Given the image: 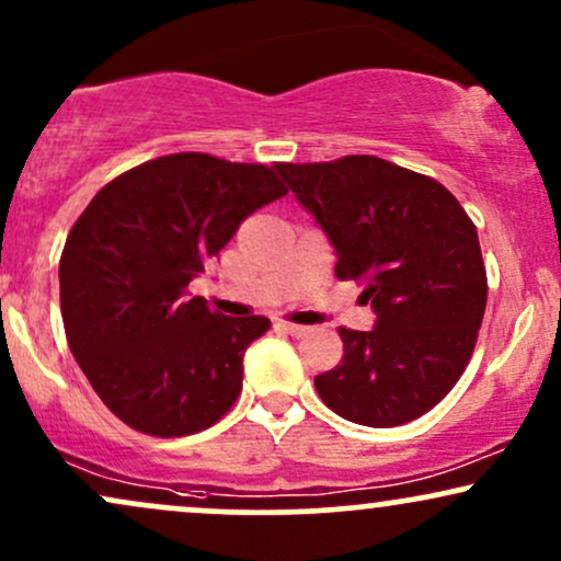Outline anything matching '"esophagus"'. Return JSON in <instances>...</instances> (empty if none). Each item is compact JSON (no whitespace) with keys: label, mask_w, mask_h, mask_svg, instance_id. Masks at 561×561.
Instances as JSON below:
<instances>
[{"label":"esophagus","mask_w":561,"mask_h":561,"mask_svg":"<svg viewBox=\"0 0 561 561\" xmlns=\"http://www.w3.org/2000/svg\"><path fill=\"white\" fill-rule=\"evenodd\" d=\"M276 330H282L289 337H306L311 332V327H300V324H289V321H276Z\"/></svg>","instance_id":"esophagus-1"}]
</instances>
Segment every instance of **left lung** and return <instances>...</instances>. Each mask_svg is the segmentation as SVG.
I'll return each instance as SVG.
<instances>
[{"label": "left lung", "mask_w": 561, "mask_h": 561, "mask_svg": "<svg viewBox=\"0 0 561 561\" xmlns=\"http://www.w3.org/2000/svg\"><path fill=\"white\" fill-rule=\"evenodd\" d=\"M377 313L340 330L343 362L313 379L334 414L398 427L427 414L467 369L488 300L478 229L443 184L375 156L276 163Z\"/></svg>", "instance_id": "obj_1"}]
</instances>
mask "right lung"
<instances>
[{"label": "right lung", "instance_id": "1", "mask_svg": "<svg viewBox=\"0 0 561 561\" xmlns=\"http://www.w3.org/2000/svg\"><path fill=\"white\" fill-rule=\"evenodd\" d=\"M261 163L176 152L121 173L70 229L60 259L68 345L102 403L156 437L221 420L250 343L272 327L186 293L242 218L285 197Z\"/></svg>", "mask_w": 561, "mask_h": 561}]
</instances>
